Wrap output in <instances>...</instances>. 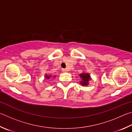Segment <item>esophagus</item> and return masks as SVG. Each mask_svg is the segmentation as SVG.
<instances>
[{"label": "esophagus", "mask_w": 132, "mask_h": 132, "mask_svg": "<svg viewBox=\"0 0 132 132\" xmlns=\"http://www.w3.org/2000/svg\"><path fill=\"white\" fill-rule=\"evenodd\" d=\"M62 72H67V69H62Z\"/></svg>", "instance_id": "obj_1"}]
</instances>
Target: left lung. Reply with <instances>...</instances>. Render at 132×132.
Returning a JSON list of instances; mask_svg holds the SVG:
<instances>
[{"label":"left lung","mask_w":132,"mask_h":132,"mask_svg":"<svg viewBox=\"0 0 132 132\" xmlns=\"http://www.w3.org/2000/svg\"><path fill=\"white\" fill-rule=\"evenodd\" d=\"M80 78H81L80 84L83 86H87L89 85V81L91 80L90 75L88 73H82L79 75Z\"/></svg>","instance_id":"8db88e82"}]
</instances>
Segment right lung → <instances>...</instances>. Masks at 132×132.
Wrapping results in <instances>:
<instances>
[{"label":"right lung","mask_w":132,"mask_h":132,"mask_svg":"<svg viewBox=\"0 0 132 132\" xmlns=\"http://www.w3.org/2000/svg\"><path fill=\"white\" fill-rule=\"evenodd\" d=\"M51 78V76H48L47 75H45V78H46V79H49V78Z\"/></svg>","instance_id":"obj_1"}]
</instances>
